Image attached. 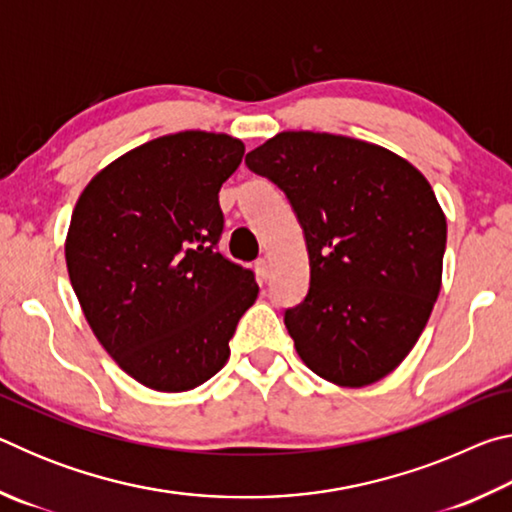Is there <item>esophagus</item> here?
<instances>
[{
    "label": "esophagus",
    "instance_id": "esophagus-1",
    "mask_svg": "<svg viewBox=\"0 0 512 512\" xmlns=\"http://www.w3.org/2000/svg\"><path fill=\"white\" fill-rule=\"evenodd\" d=\"M255 271H257V277L262 282H266L268 280V275H271V262H268V259L264 257V259H259V262L255 264Z\"/></svg>",
    "mask_w": 512,
    "mask_h": 512
}]
</instances>
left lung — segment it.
I'll use <instances>...</instances> for the list:
<instances>
[{
    "mask_svg": "<svg viewBox=\"0 0 512 512\" xmlns=\"http://www.w3.org/2000/svg\"><path fill=\"white\" fill-rule=\"evenodd\" d=\"M305 230L309 293L284 314L302 363L363 388L400 366L443 284L447 221L402 155L354 137L284 131L246 155Z\"/></svg>",
    "mask_w": 512,
    "mask_h": 512,
    "instance_id": "left-lung-1",
    "label": "left lung"
}]
</instances>
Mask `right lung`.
Returning <instances> with one entry per match:
<instances>
[{
	"instance_id": "1",
	"label": "right lung",
	"mask_w": 512,
	"mask_h": 512,
	"mask_svg": "<svg viewBox=\"0 0 512 512\" xmlns=\"http://www.w3.org/2000/svg\"><path fill=\"white\" fill-rule=\"evenodd\" d=\"M244 151L225 133L162 135L112 160L76 201L69 282L103 350L153 391L214 377L257 300L253 273L216 250L219 189Z\"/></svg>"
}]
</instances>
